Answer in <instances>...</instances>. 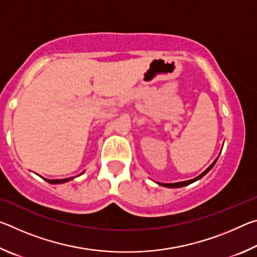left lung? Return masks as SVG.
Listing matches in <instances>:
<instances>
[{
    "mask_svg": "<svg viewBox=\"0 0 257 257\" xmlns=\"http://www.w3.org/2000/svg\"><path fill=\"white\" fill-rule=\"evenodd\" d=\"M217 161V158H216V160L214 161V162H213L210 167H208L205 171H204L203 173H201V175H199L198 177H196V178H194V179H191V180H187V181H181V182H175V184H160L159 182V185H161V186H164V187H168V188H179V187H184V186H187V185H190V184H193V182H195L196 180H199L201 179V178H203L204 176L206 175V173L211 170V169L214 167V164H215V162Z\"/></svg>",
    "mask_w": 257,
    "mask_h": 257,
    "instance_id": "obj_1",
    "label": "left lung"
}]
</instances>
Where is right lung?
I'll use <instances>...</instances> for the list:
<instances>
[{
  "mask_svg": "<svg viewBox=\"0 0 257 257\" xmlns=\"http://www.w3.org/2000/svg\"><path fill=\"white\" fill-rule=\"evenodd\" d=\"M84 173V172H82ZM43 179H44L45 181H47V182H50V184H63V182H67V181H69V180H71V179H73V178H67V179H56V180H50V179H45V178H43Z\"/></svg>",
  "mask_w": 257,
  "mask_h": 257,
  "instance_id": "1",
  "label": "right lung"
}]
</instances>
